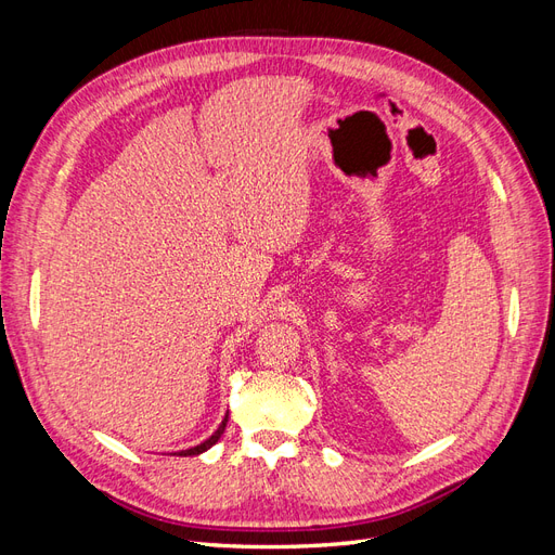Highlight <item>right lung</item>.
<instances>
[{
  "label": "right lung",
  "mask_w": 555,
  "mask_h": 555,
  "mask_svg": "<svg viewBox=\"0 0 555 555\" xmlns=\"http://www.w3.org/2000/svg\"><path fill=\"white\" fill-rule=\"evenodd\" d=\"M227 418H229V414L224 416V422L220 424V428H217L212 435H210V438L206 440V442H201L198 447H192V449H184V451H178V456H196V453H204L206 449H210L217 440H220L222 438V433H224V428H227Z\"/></svg>",
  "instance_id": "right-lung-1"
}]
</instances>
